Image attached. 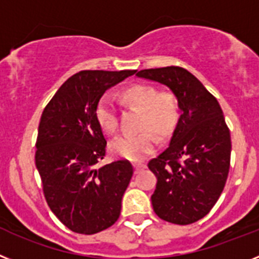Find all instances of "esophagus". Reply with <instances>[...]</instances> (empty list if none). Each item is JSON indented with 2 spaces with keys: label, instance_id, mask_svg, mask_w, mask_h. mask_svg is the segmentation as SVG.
I'll use <instances>...</instances> for the list:
<instances>
[{
  "label": "esophagus",
  "instance_id": "1",
  "mask_svg": "<svg viewBox=\"0 0 259 259\" xmlns=\"http://www.w3.org/2000/svg\"><path fill=\"white\" fill-rule=\"evenodd\" d=\"M134 171H136V174H138L140 171H142L145 167H146V164L145 163H134Z\"/></svg>",
  "mask_w": 259,
  "mask_h": 259
}]
</instances>
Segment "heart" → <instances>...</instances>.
I'll return each instance as SVG.
<instances>
[{
  "label": "heart",
  "mask_w": 259,
  "mask_h": 259,
  "mask_svg": "<svg viewBox=\"0 0 259 259\" xmlns=\"http://www.w3.org/2000/svg\"><path fill=\"white\" fill-rule=\"evenodd\" d=\"M119 96L127 106L142 110L138 122V130L142 132L118 137L110 145V151L123 159L141 162L155 150L156 138L153 133L160 138H166L175 130L180 117L179 101L171 91H158L149 84L126 87ZM95 116L106 134L113 136L118 132V113L109 99L103 97L100 100Z\"/></svg>",
  "instance_id": "1"
}]
</instances>
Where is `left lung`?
Listing matches in <instances>:
<instances>
[{
  "instance_id": "left-lung-1",
  "label": "left lung",
  "mask_w": 259,
  "mask_h": 259,
  "mask_svg": "<svg viewBox=\"0 0 259 259\" xmlns=\"http://www.w3.org/2000/svg\"><path fill=\"white\" fill-rule=\"evenodd\" d=\"M137 76L168 87L182 110L168 147L147 164L156 177L154 212L178 225L196 223L213 208L229 174L232 142L220 104L182 67L142 69Z\"/></svg>"
}]
</instances>
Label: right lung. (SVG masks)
I'll return each mask as SVG.
<instances>
[{"label": "right lung", "mask_w": 259, "mask_h": 259, "mask_svg": "<svg viewBox=\"0 0 259 259\" xmlns=\"http://www.w3.org/2000/svg\"><path fill=\"white\" fill-rule=\"evenodd\" d=\"M137 71H80L46 105L36 137L35 164L50 209L69 230L95 234L118 220L133 177L129 160L96 168L106 140L95 110L106 89Z\"/></svg>", "instance_id": "obj_1"}]
</instances>
